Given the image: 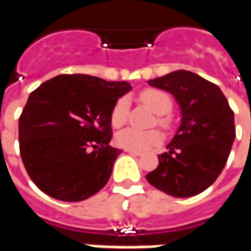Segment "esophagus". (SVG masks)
I'll use <instances>...</instances> for the list:
<instances>
[{
    "mask_svg": "<svg viewBox=\"0 0 251 251\" xmlns=\"http://www.w3.org/2000/svg\"><path fill=\"white\" fill-rule=\"evenodd\" d=\"M127 153H131V154H134V156H141L142 153L138 152V151H131V149H125Z\"/></svg>",
    "mask_w": 251,
    "mask_h": 251,
    "instance_id": "obj_1",
    "label": "esophagus"
}]
</instances>
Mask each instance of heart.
<instances>
[{"mask_svg":"<svg viewBox=\"0 0 251 251\" xmlns=\"http://www.w3.org/2000/svg\"><path fill=\"white\" fill-rule=\"evenodd\" d=\"M140 99L142 103L147 104L149 109L153 110L158 115L168 114L174 107V102H172V98L169 97V94L163 90H158V88L144 90L140 94ZM127 114H129V100L126 98H120L111 109V114H110L111 125L114 127H121L122 125H125V122L127 121ZM158 124L163 127H169L171 121L165 117H160ZM115 141L120 147L125 148V149L141 152V151H145L148 148L153 147L161 141V134L157 130L142 131L133 129V127H127L117 134Z\"/></svg>","mask_w":251,"mask_h":251,"instance_id":"obj_1","label":"heart"}]
</instances>
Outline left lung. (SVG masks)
I'll return each instance as SVG.
<instances>
[{
	"mask_svg": "<svg viewBox=\"0 0 251 251\" xmlns=\"http://www.w3.org/2000/svg\"><path fill=\"white\" fill-rule=\"evenodd\" d=\"M149 84L176 98L181 125L147 180L175 198L195 196L208 188L226 165L235 140L234 111L221 88L194 72L179 70Z\"/></svg>",
	"mask_w": 251,
	"mask_h": 251,
	"instance_id": "obj_1",
	"label": "left lung"
}]
</instances>
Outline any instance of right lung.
Returning <instances> with one entry per match:
<instances>
[{
    "mask_svg": "<svg viewBox=\"0 0 251 251\" xmlns=\"http://www.w3.org/2000/svg\"><path fill=\"white\" fill-rule=\"evenodd\" d=\"M131 88L64 74L32 91L19 120L20 154L32 181L51 198L82 201L107 184L121 149L110 147V114Z\"/></svg>",
    "mask_w": 251,
    "mask_h": 251,
    "instance_id": "add662e5",
    "label": "right lung"
}]
</instances>
